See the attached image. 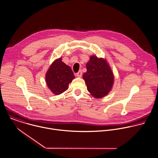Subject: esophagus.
Here are the masks:
<instances>
[{
	"label": "esophagus",
	"instance_id": "obj_1",
	"mask_svg": "<svg viewBox=\"0 0 158 158\" xmlns=\"http://www.w3.org/2000/svg\"><path fill=\"white\" fill-rule=\"evenodd\" d=\"M82 75V72L81 70H80L77 73H76V76L77 77H81Z\"/></svg>",
	"mask_w": 158,
	"mask_h": 158
}]
</instances>
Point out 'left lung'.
I'll return each instance as SVG.
<instances>
[{
	"label": "left lung",
	"instance_id": "1",
	"mask_svg": "<svg viewBox=\"0 0 158 158\" xmlns=\"http://www.w3.org/2000/svg\"><path fill=\"white\" fill-rule=\"evenodd\" d=\"M87 72L83 74L87 90L95 98L106 96L114 83L113 73L105 59L92 55L86 64Z\"/></svg>",
	"mask_w": 158,
	"mask_h": 158
}]
</instances>
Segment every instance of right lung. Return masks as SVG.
<instances>
[{
  "label": "right lung",
  "mask_w": 158,
  "mask_h": 158,
  "mask_svg": "<svg viewBox=\"0 0 158 158\" xmlns=\"http://www.w3.org/2000/svg\"><path fill=\"white\" fill-rule=\"evenodd\" d=\"M71 68L62 62L61 58L55 60L50 66L45 74L48 89L55 95H60L69 87V84L74 79Z\"/></svg>",
  "instance_id": "obj_1"
}]
</instances>
